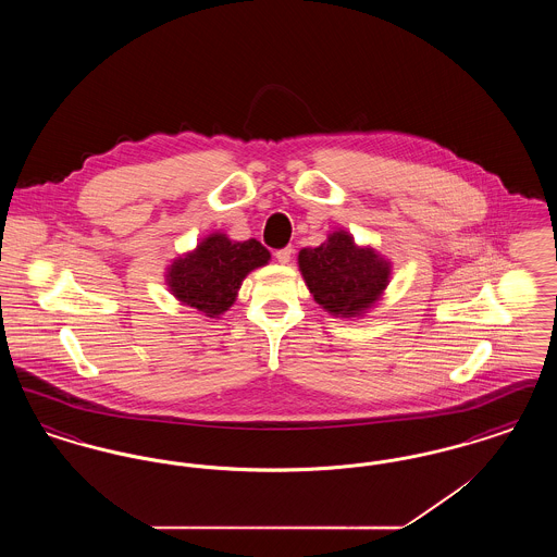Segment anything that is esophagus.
Instances as JSON below:
<instances>
[{
	"instance_id": "obj_1",
	"label": "esophagus",
	"mask_w": 557,
	"mask_h": 557,
	"mask_svg": "<svg viewBox=\"0 0 557 557\" xmlns=\"http://www.w3.org/2000/svg\"><path fill=\"white\" fill-rule=\"evenodd\" d=\"M292 252H294V248H292V246L280 248V250L275 252V259H277L280 263H284V265H286V263H290Z\"/></svg>"
}]
</instances>
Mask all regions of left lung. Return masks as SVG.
<instances>
[{"label": "left lung", "instance_id": "1", "mask_svg": "<svg viewBox=\"0 0 557 557\" xmlns=\"http://www.w3.org/2000/svg\"><path fill=\"white\" fill-rule=\"evenodd\" d=\"M302 277L323 309L352 318L386 288L391 265L371 248H359L346 232H334L318 248L298 255Z\"/></svg>", "mask_w": 557, "mask_h": 557}]
</instances>
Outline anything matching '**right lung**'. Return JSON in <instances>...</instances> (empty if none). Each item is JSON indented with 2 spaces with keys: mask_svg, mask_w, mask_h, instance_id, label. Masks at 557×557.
<instances>
[{
  "mask_svg": "<svg viewBox=\"0 0 557 557\" xmlns=\"http://www.w3.org/2000/svg\"><path fill=\"white\" fill-rule=\"evenodd\" d=\"M269 259V250L257 239L232 242L212 234L169 267L166 282L184 305L216 318L234 305L242 280Z\"/></svg>",
  "mask_w": 557,
  "mask_h": 557,
  "instance_id": "right-lung-1",
  "label": "right lung"
}]
</instances>
